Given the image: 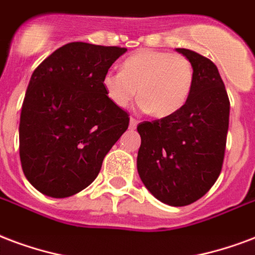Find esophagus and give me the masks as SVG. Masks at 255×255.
Masks as SVG:
<instances>
[{"instance_id":"esophagus-1","label":"esophagus","mask_w":255,"mask_h":255,"mask_svg":"<svg viewBox=\"0 0 255 255\" xmlns=\"http://www.w3.org/2000/svg\"><path fill=\"white\" fill-rule=\"evenodd\" d=\"M139 121L137 120V118H134V117H130V129H135L137 128V125H138Z\"/></svg>"}]
</instances>
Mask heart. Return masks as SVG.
I'll use <instances>...</instances> for the list:
<instances>
[{
  "mask_svg": "<svg viewBox=\"0 0 255 255\" xmlns=\"http://www.w3.org/2000/svg\"><path fill=\"white\" fill-rule=\"evenodd\" d=\"M195 71L181 53L143 48L122 63L121 71H107L102 87L107 99L117 107H126L138 90L141 109L157 118L171 117L188 101Z\"/></svg>",
  "mask_w": 255,
  "mask_h": 255,
  "instance_id": "1",
  "label": "heart"
}]
</instances>
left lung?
<instances>
[{
	"mask_svg": "<svg viewBox=\"0 0 255 255\" xmlns=\"http://www.w3.org/2000/svg\"><path fill=\"white\" fill-rule=\"evenodd\" d=\"M176 51L192 63V91L176 114L138 124L137 169L154 198L183 207L206 195L221 175L230 101L219 71L210 59L185 48Z\"/></svg>",
	"mask_w": 255,
	"mask_h": 255,
	"instance_id": "left-lung-1",
	"label": "left lung"
}]
</instances>
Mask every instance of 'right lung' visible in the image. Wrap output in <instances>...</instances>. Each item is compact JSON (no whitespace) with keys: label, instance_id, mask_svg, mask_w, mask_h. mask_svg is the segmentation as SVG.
Listing matches in <instances>:
<instances>
[{"label":"right lung","instance_id":"obj_1","mask_svg":"<svg viewBox=\"0 0 255 255\" xmlns=\"http://www.w3.org/2000/svg\"><path fill=\"white\" fill-rule=\"evenodd\" d=\"M126 48L74 41L44 59L30 76L20 117V160L34 188L68 198L98 176L103 158L129 126L102 76Z\"/></svg>","mask_w":255,"mask_h":255}]
</instances>
